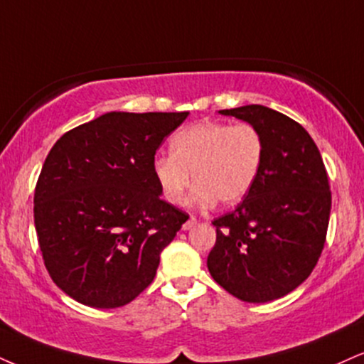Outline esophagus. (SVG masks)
I'll return each instance as SVG.
<instances>
[{
  "mask_svg": "<svg viewBox=\"0 0 364 364\" xmlns=\"http://www.w3.org/2000/svg\"><path fill=\"white\" fill-rule=\"evenodd\" d=\"M196 224V218L195 217H190L188 218V220L185 222V224H183V230H190L191 227H193Z\"/></svg>",
  "mask_w": 364,
  "mask_h": 364,
  "instance_id": "1",
  "label": "esophagus"
}]
</instances>
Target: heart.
<instances>
[{"instance_id":"1","label":"heart","mask_w":364,"mask_h":364,"mask_svg":"<svg viewBox=\"0 0 364 364\" xmlns=\"http://www.w3.org/2000/svg\"><path fill=\"white\" fill-rule=\"evenodd\" d=\"M171 156L152 161L161 193L169 203L181 205L191 176L196 183L195 201L200 205H234L252 190L264 161V139L247 122L224 124L201 122L173 135Z\"/></svg>"}]
</instances>
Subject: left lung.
I'll use <instances>...</instances> for the list:
<instances>
[{
  "instance_id": "1",
  "label": "left lung",
  "mask_w": 364,
  "mask_h": 364,
  "mask_svg": "<svg viewBox=\"0 0 364 364\" xmlns=\"http://www.w3.org/2000/svg\"><path fill=\"white\" fill-rule=\"evenodd\" d=\"M259 129L264 161L252 190L234 212L212 222L210 274L249 304L282 299L310 277L326 244L331 190L307 130L262 105L220 110Z\"/></svg>"
}]
</instances>
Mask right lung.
<instances>
[{
	"label": "right lung",
	"instance_id": "1",
	"mask_svg": "<svg viewBox=\"0 0 364 364\" xmlns=\"http://www.w3.org/2000/svg\"><path fill=\"white\" fill-rule=\"evenodd\" d=\"M188 112H110L65 132L35 186L43 264L65 295L117 309L156 277L188 213L161 200L152 161Z\"/></svg>",
	"mask_w": 364,
	"mask_h": 364
}]
</instances>
